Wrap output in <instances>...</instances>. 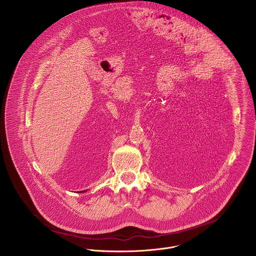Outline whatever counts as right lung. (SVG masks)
<instances>
[{"label":"right lung","instance_id":"1","mask_svg":"<svg viewBox=\"0 0 256 256\" xmlns=\"http://www.w3.org/2000/svg\"><path fill=\"white\" fill-rule=\"evenodd\" d=\"M82 192H84V191H82Z\"/></svg>","mask_w":256,"mask_h":256}]
</instances>
